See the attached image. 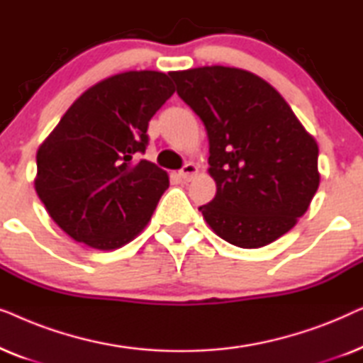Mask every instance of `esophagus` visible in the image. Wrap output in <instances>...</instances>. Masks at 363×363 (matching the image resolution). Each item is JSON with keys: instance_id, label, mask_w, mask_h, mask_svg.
<instances>
[{"instance_id": "esophagus-1", "label": "esophagus", "mask_w": 363, "mask_h": 363, "mask_svg": "<svg viewBox=\"0 0 363 363\" xmlns=\"http://www.w3.org/2000/svg\"><path fill=\"white\" fill-rule=\"evenodd\" d=\"M196 175H198V167L191 162L186 163V165L180 170V177H182L183 182H191Z\"/></svg>"}]
</instances>
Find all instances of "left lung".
Returning a JSON list of instances; mask_svg holds the SVG:
<instances>
[{"label":"left lung","mask_w":363,"mask_h":363,"mask_svg":"<svg viewBox=\"0 0 363 363\" xmlns=\"http://www.w3.org/2000/svg\"><path fill=\"white\" fill-rule=\"evenodd\" d=\"M170 77L208 133L216 195L198 210L211 230L245 250L286 235L319 188L315 138L269 82L245 69L203 66Z\"/></svg>","instance_id":"1"}]
</instances>
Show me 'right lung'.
<instances>
[{
  "instance_id": "1",
  "label": "right lung",
  "mask_w": 363,
  "mask_h": 363,
  "mask_svg": "<svg viewBox=\"0 0 363 363\" xmlns=\"http://www.w3.org/2000/svg\"><path fill=\"white\" fill-rule=\"evenodd\" d=\"M173 92L165 72L116 74L76 99L39 145L34 188L74 241L112 251L148 225L170 182L138 153L148 122Z\"/></svg>"
}]
</instances>
